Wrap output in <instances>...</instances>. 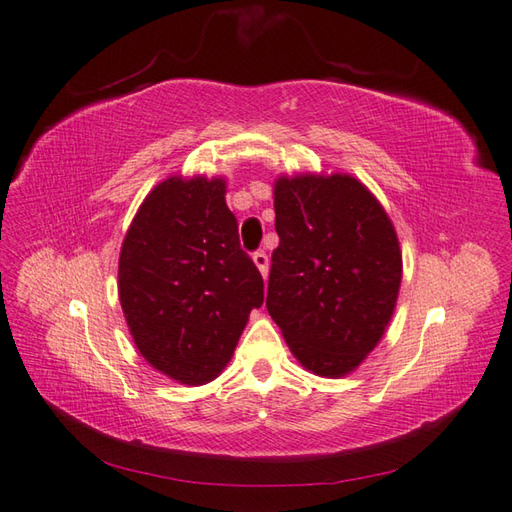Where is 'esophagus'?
Listing matches in <instances>:
<instances>
[{
	"instance_id": "obj_1",
	"label": "esophagus",
	"mask_w": 512,
	"mask_h": 512,
	"mask_svg": "<svg viewBox=\"0 0 512 512\" xmlns=\"http://www.w3.org/2000/svg\"><path fill=\"white\" fill-rule=\"evenodd\" d=\"M253 261H255V266L259 268V272L261 275H268V266H270V261H268V255H266V251H255L253 253Z\"/></svg>"
}]
</instances>
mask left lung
Instances as JSON below:
<instances>
[{"label": "left lung", "mask_w": 512, "mask_h": 512, "mask_svg": "<svg viewBox=\"0 0 512 512\" xmlns=\"http://www.w3.org/2000/svg\"><path fill=\"white\" fill-rule=\"evenodd\" d=\"M266 307L307 371L340 377L382 338L401 285L386 211L347 174L279 178Z\"/></svg>", "instance_id": "left-lung-1"}]
</instances>
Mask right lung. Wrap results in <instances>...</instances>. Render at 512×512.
<instances>
[{"label": "right lung", "mask_w": 512, "mask_h": 512, "mask_svg": "<svg viewBox=\"0 0 512 512\" xmlns=\"http://www.w3.org/2000/svg\"><path fill=\"white\" fill-rule=\"evenodd\" d=\"M120 301L139 353L181 384H205L235 351L264 279L240 246L220 178H168L130 224Z\"/></svg>", "instance_id": "1"}]
</instances>
